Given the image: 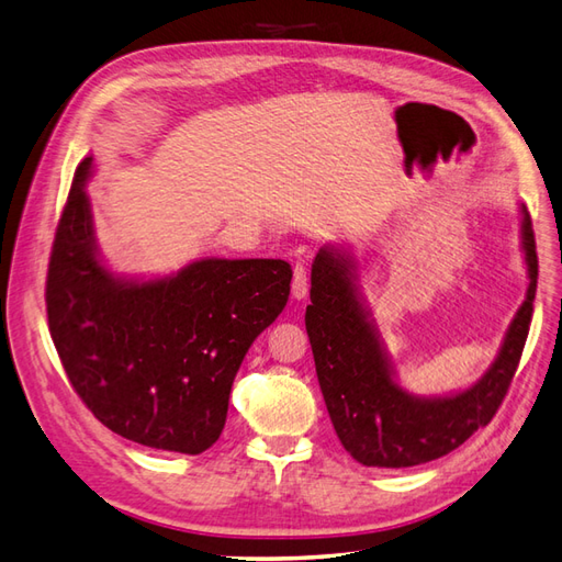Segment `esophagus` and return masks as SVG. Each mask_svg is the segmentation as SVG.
Listing matches in <instances>:
<instances>
[{
    "instance_id": "esophagus-1",
    "label": "esophagus",
    "mask_w": 562,
    "mask_h": 562,
    "mask_svg": "<svg viewBox=\"0 0 562 562\" xmlns=\"http://www.w3.org/2000/svg\"><path fill=\"white\" fill-rule=\"evenodd\" d=\"M308 294V276H306V266L296 263L294 266V280H292V296L294 299H304Z\"/></svg>"
}]
</instances>
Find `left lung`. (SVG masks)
<instances>
[{
	"instance_id": "1",
	"label": "left lung",
	"mask_w": 562,
	"mask_h": 562,
	"mask_svg": "<svg viewBox=\"0 0 562 562\" xmlns=\"http://www.w3.org/2000/svg\"><path fill=\"white\" fill-rule=\"evenodd\" d=\"M521 249L529 286L498 357L479 381L450 397H414L395 371L357 290L355 260L325 246L311 268L306 333L321 393L345 450L367 467H414L460 448L503 404L525 349L537 296L539 258L531 217L521 205Z\"/></svg>"
}]
</instances>
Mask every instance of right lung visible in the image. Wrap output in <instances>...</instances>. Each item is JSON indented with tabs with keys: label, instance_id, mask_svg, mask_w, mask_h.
<instances>
[{
	"label": "right lung",
	"instance_id": "right-lung-1",
	"mask_svg": "<svg viewBox=\"0 0 562 562\" xmlns=\"http://www.w3.org/2000/svg\"><path fill=\"white\" fill-rule=\"evenodd\" d=\"M76 167L45 304L52 342L76 395L100 424L138 446L199 454L220 438L246 351L290 296L276 258H203L177 276L136 282L100 263L86 179Z\"/></svg>",
	"mask_w": 562,
	"mask_h": 562
}]
</instances>
